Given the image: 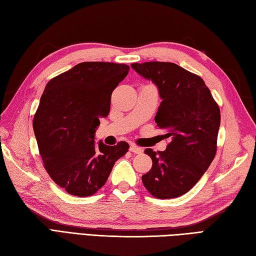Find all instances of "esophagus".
Wrapping results in <instances>:
<instances>
[{
    "instance_id": "obj_1",
    "label": "esophagus",
    "mask_w": 256,
    "mask_h": 256,
    "mask_svg": "<svg viewBox=\"0 0 256 256\" xmlns=\"http://www.w3.org/2000/svg\"><path fill=\"white\" fill-rule=\"evenodd\" d=\"M130 150H131L132 153H134V154H140L143 152L142 148H138V146H136V145H134V144L130 146Z\"/></svg>"
}]
</instances>
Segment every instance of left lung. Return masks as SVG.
Masks as SVG:
<instances>
[{
	"label": "left lung",
	"mask_w": 256,
	"mask_h": 256,
	"mask_svg": "<svg viewBox=\"0 0 256 256\" xmlns=\"http://www.w3.org/2000/svg\"><path fill=\"white\" fill-rule=\"evenodd\" d=\"M152 80L162 99L155 122L170 138L164 152L146 148L153 165L142 176L156 198L170 199L188 192L214 160L220 128V108L199 76L172 62L132 64Z\"/></svg>",
	"instance_id": "1"
}]
</instances>
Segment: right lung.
<instances>
[{"label": "right lung", "mask_w": 256, "mask_h": 256, "mask_svg": "<svg viewBox=\"0 0 256 256\" xmlns=\"http://www.w3.org/2000/svg\"><path fill=\"white\" fill-rule=\"evenodd\" d=\"M128 70L124 64L86 62L46 84L32 128L48 175L70 194H96L128 150L125 142L94 140L99 118L108 116L112 92Z\"/></svg>", "instance_id": "right-lung-1"}]
</instances>
